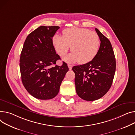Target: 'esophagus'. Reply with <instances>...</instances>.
<instances>
[{"mask_svg":"<svg viewBox=\"0 0 135 135\" xmlns=\"http://www.w3.org/2000/svg\"><path fill=\"white\" fill-rule=\"evenodd\" d=\"M68 68H69V70H71V69H72V66L70 65H69V64H68Z\"/></svg>","mask_w":135,"mask_h":135,"instance_id":"obj_1","label":"esophagus"}]
</instances>
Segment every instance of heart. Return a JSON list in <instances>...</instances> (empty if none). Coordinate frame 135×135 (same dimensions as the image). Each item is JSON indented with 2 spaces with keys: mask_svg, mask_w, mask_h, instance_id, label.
Listing matches in <instances>:
<instances>
[{
  "mask_svg": "<svg viewBox=\"0 0 135 135\" xmlns=\"http://www.w3.org/2000/svg\"><path fill=\"white\" fill-rule=\"evenodd\" d=\"M52 43L60 56L65 55L71 47L72 52L64 60L70 63L79 61L84 64L92 61L97 55L100 41L96 32L74 27L65 29L62 31V36L55 35Z\"/></svg>",
  "mask_w": 135,
  "mask_h": 135,
  "instance_id": "1",
  "label": "heart"
}]
</instances>
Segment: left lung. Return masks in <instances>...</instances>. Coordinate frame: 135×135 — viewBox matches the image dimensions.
Listing matches in <instances>:
<instances>
[{"instance_id":"8db88e82","label":"left lung","mask_w":135,"mask_h":135,"mask_svg":"<svg viewBox=\"0 0 135 135\" xmlns=\"http://www.w3.org/2000/svg\"><path fill=\"white\" fill-rule=\"evenodd\" d=\"M100 46L95 57L86 64L74 66L76 92L86 101L103 97L110 89L115 71V59L110 41L98 29Z\"/></svg>"}]
</instances>
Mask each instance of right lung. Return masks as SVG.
<instances>
[{
    "mask_svg": "<svg viewBox=\"0 0 135 135\" xmlns=\"http://www.w3.org/2000/svg\"><path fill=\"white\" fill-rule=\"evenodd\" d=\"M58 26H41L27 36L21 54L20 71L22 83L33 97L51 99L57 95L62 81L69 69L66 63L56 65L60 56L52 39Z\"/></svg>",
    "mask_w": 135,
    "mask_h": 135,
    "instance_id": "right-lung-1",
    "label": "right lung"
}]
</instances>
